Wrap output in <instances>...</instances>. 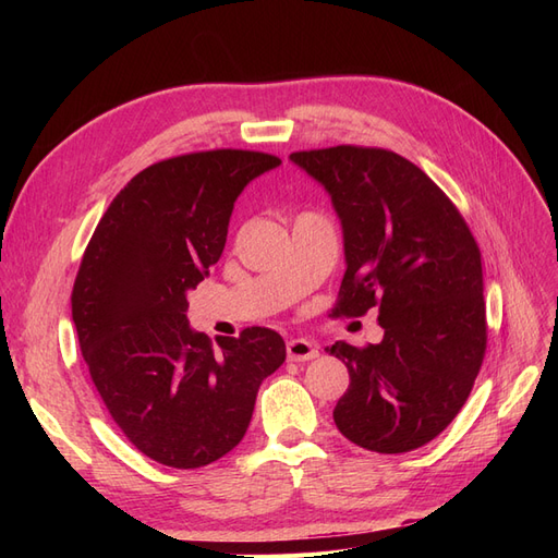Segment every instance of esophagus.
<instances>
[{
  "mask_svg": "<svg viewBox=\"0 0 558 558\" xmlns=\"http://www.w3.org/2000/svg\"><path fill=\"white\" fill-rule=\"evenodd\" d=\"M286 353H289V361L300 363V361L316 359L318 356V349L312 342L302 340V337H295V340L286 342Z\"/></svg>",
  "mask_w": 558,
  "mask_h": 558,
  "instance_id": "34e87169",
  "label": "esophagus"
}]
</instances>
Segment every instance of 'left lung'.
I'll list each match as a JSON object with an SVG mask.
<instances>
[{"label": "left lung", "mask_w": 558, "mask_h": 558, "mask_svg": "<svg viewBox=\"0 0 558 558\" xmlns=\"http://www.w3.org/2000/svg\"><path fill=\"white\" fill-rule=\"evenodd\" d=\"M328 191L347 272L332 316L379 310L384 340L326 351L349 369L335 426L369 451L402 453L440 435L465 404L486 351L482 253L453 202L386 148L298 150Z\"/></svg>", "instance_id": "obj_1"}]
</instances>
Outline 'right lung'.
<instances>
[{
	"label": "right lung",
	"mask_w": 558,
	"mask_h": 558,
	"mask_svg": "<svg viewBox=\"0 0 558 558\" xmlns=\"http://www.w3.org/2000/svg\"><path fill=\"white\" fill-rule=\"evenodd\" d=\"M281 160L216 148L146 167L113 197L72 291L83 361L116 426L148 459L191 470L242 442L281 335L244 328L214 349L189 326V291L228 238L234 199Z\"/></svg>",
	"instance_id": "right-lung-1"
}]
</instances>
